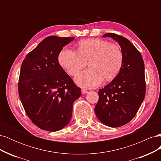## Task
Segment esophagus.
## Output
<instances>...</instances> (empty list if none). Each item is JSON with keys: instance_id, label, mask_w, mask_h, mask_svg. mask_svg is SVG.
Here are the masks:
<instances>
[{"instance_id": "1", "label": "esophagus", "mask_w": 161, "mask_h": 161, "mask_svg": "<svg viewBox=\"0 0 161 161\" xmlns=\"http://www.w3.org/2000/svg\"><path fill=\"white\" fill-rule=\"evenodd\" d=\"M81 92H82V93L86 94V93H87V92H88V91H86V90H85V89H82V90H81Z\"/></svg>"}]
</instances>
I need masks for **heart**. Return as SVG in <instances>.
<instances>
[{"label":"heart","instance_id":"obj_1","mask_svg":"<svg viewBox=\"0 0 161 161\" xmlns=\"http://www.w3.org/2000/svg\"><path fill=\"white\" fill-rule=\"evenodd\" d=\"M124 60L120 46L100 40L89 39L79 42L78 52L64 49L58 56V62L70 76H75L89 62V69L75 78L77 85L87 89L98 86L103 79L113 80L119 73Z\"/></svg>","mask_w":161,"mask_h":161}]
</instances>
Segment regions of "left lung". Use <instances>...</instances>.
Returning a JSON list of instances; mask_svg holds the SVG:
<instances>
[{
    "label": "left lung",
    "mask_w": 161,
    "mask_h": 161,
    "mask_svg": "<svg viewBox=\"0 0 161 161\" xmlns=\"http://www.w3.org/2000/svg\"><path fill=\"white\" fill-rule=\"evenodd\" d=\"M103 37H111L118 42L124 60L118 76L99 89L95 112L102 123L117 128L134 118L144 99V64L140 52L128 39L114 33H105Z\"/></svg>",
    "instance_id": "8db88e82"
}]
</instances>
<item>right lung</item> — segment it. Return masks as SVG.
Returning <instances> with one entry per match:
<instances>
[{"mask_svg":"<svg viewBox=\"0 0 161 161\" xmlns=\"http://www.w3.org/2000/svg\"><path fill=\"white\" fill-rule=\"evenodd\" d=\"M75 37L49 36L23 60L18 91L29 118L43 130L56 131L69 123L73 102L81 95L58 62L62 48Z\"/></svg>","mask_w":161,"mask_h":161,"instance_id":"right-lung-1","label":"right lung"}]
</instances>
